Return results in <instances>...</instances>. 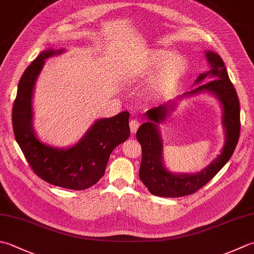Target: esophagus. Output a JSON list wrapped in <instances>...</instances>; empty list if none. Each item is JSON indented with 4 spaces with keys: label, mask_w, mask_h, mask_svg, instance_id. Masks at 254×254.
Listing matches in <instances>:
<instances>
[{
    "label": "esophagus",
    "mask_w": 254,
    "mask_h": 254,
    "mask_svg": "<svg viewBox=\"0 0 254 254\" xmlns=\"http://www.w3.org/2000/svg\"><path fill=\"white\" fill-rule=\"evenodd\" d=\"M138 127H140V121L136 120V119H132V120L130 121V128H131L132 134H134L137 131Z\"/></svg>",
    "instance_id": "esophagus-1"
}]
</instances>
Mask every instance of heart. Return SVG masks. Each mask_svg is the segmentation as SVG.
<instances>
[{
	"instance_id": "1",
	"label": "heart",
	"mask_w": 254,
	"mask_h": 254,
	"mask_svg": "<svg viewBox=\"0 0 254 254\" xmlns=\"http://www.w3.org/2000/svg\"><path fill=\"white\" fill-rule=\"evenodd\" d=\"M188 71V62L183 55L171 49L153 48L134 68L137 80H148V98L151 100L170 96L180 87Z\"/></svg>"
}]
</instances>
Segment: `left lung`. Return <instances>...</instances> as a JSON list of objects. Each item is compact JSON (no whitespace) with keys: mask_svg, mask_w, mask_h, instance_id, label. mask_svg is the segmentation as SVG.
<instances>
[{"mask_svg":"<svg viewBox=\"0 0 254 254\" xmlns=\"http://www.w3.org/2000/svg\"><path fill=\"white\" fill-rule=\"evenodd\" d=\"M206 58L210 70L200 73L196 79V87L178 97L177 100L201 92H209L217 97L224 109L223 124L226 141L221 155L197 174H173L162 163V141L158 124L166 120L175 110L177 100L167 101L144 114L146 122L138 127L136 138L142 146L140 180L148 191L160 197H182L191 195L200 190L230 160L240 136V103L236 89L228 76L225 63L219 55L208 51ZM207 76L213 81L202 84Z\"/></svg>","mask_w":254,"mask_h":254,"instance_id":"obj_1","label":"left lung"}]
</instances>
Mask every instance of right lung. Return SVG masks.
Returning a JSON list of instances; mask_svg holds the SVG:
<instances>
[{"label":"right lung","mask_w":254,"mask_h":254,"mask_svg":"<svg viewBox=\"0 0 254 254\" xmlns=\"http://www.w3.org/2000/svg\"><path fill=\"white\" fill-rule=\"evenodd\" d=\"M62 53L64 49L44 51L24 71L13 104V130L25 158L37 176L55 186L82 190L99 182L112 151L130 136V113L123 111L96 121L71 147H53L39 140L33 128L34 86L45 59Z\"/></svg>","instance_id":"right-lung-1"}]
</instances>
